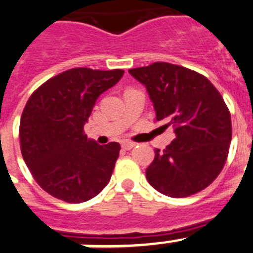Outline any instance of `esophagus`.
<instances>
[{"label":"esophagus","mask_w":253,"mask_h":253,"mask_svg":"<svg viewBox=\"0 0 253 253\" xmlns=\"http://www.w3.org/2000/svg\"><path fill=\"white\" fill-rule=\"evenodd\" d=\"M135 146V144L131 141H124L122 142V149H125V150H131V149Z\"/></svg>","instance_id":"esophagus-1"}]
</instances>
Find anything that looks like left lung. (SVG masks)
<instances>
[{
	"label": "left lung",
	"mask_w": 253,
	"mask_h": 253,
	"mask_svg": "<svg viewBox=\"0 0 253 253\" xmlns=\"http://www.w3.org/2000/svg\"><path fill=\"white\" fill-rule=\"evenodd\" d=\"M128 72L148 90L157 121L175 139L146 169L149 183L167 196L187 197L220 174L232 140L230 112L216 87L196 71L155 62Z\"/></svg>",
	"instance_id": "8db88e82"
}]
</instances>
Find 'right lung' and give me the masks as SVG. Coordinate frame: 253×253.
Masks as SVG:
<instances>
[{
	"label": "right lung",
	"instance_id": "right-lung-1",
	"mask_svg": "<svg viewBox=\"0 0 253 253\" xmlns=\"http://www.w3.org/2000/svg\"><path fill=\"white\" fill-rule=\"evenodd\" d=\"M124 70L76 67L42 84L26 102L20 120V149L33 178L66 203L96 196L111 179L118 142L96 144L84 125L98 96L116 85Z\"/></svg>",
	"mask_w": 253,
	"mask_h": 253
}]
</instances>
